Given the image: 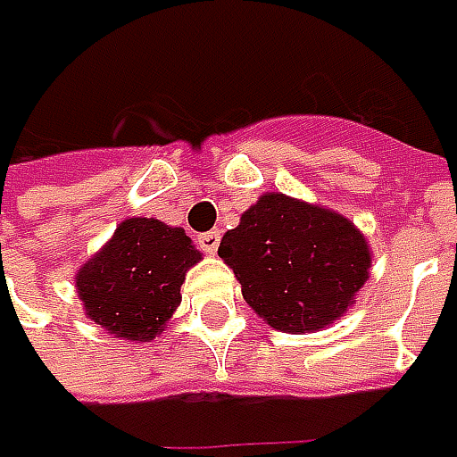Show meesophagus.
<instances>
[{"mask_svg":"<svg viewBox=\"0 0 457 457\" xmlns=\"http://www.w3.org/2000/svg\"><path fill=\"white\" fill-rule=\"evenodd\" d=\"M220 244V231H208V234H201L198 237V246H201L205 254H216Z\"/></svg>","mask_w":457,"mask_h":457,"instance_id":"34e87169","label":"esophagus"}]
</instances>
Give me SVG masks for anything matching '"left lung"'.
<instances>
[{
  "label": "left lung",
  "instance_id": "1",
  "mask_svg": "<svg viewBox=\"0 0 457 457\" xmlns=\"http://www.w3.org/2000/svg\"><path fill=\"white\" fill-rule=\"evenodd\" d=\"M244 300L285 333L338 320L369 279L371 252L359 228L323 205L267 193L220 238Z\"/></svg>",
  "mask_w": 457,
  "mask_h": 457
}]
</instances>
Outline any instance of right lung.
<instances>
[{
	"instance_id": "1",
	"label": "right lung",
	"mask_w": 457,
	"mask_h": 457,
	"mask_svg": "<svg viewBox=\"0 0 457 457\" xmlns=\"http://www.w3.org/2000/svg\"><path fill=\"white\" fill-rule=\"evenodd\" d=\"M201 262L183 228L127 219L76 274L86 315L116 338L152 341L180 305L185 272Z\"/></svg>"
}]
</instances>
